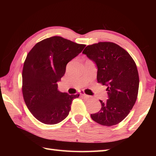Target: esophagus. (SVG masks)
Here are the masks:
<instances>
[{
	"label": "esophagus",
	"mask_w": 156,
	"mask_h": 156,
	"mask_svg": "<svg viewBox=\"0 0 156 156\" xmlns=\"http://www.w3.org/2000/svg\"><path fill=\"white\" fill-rule=\"evenodd\" d=\"M80 94L82 95V96H83L84 97H85V98H90V96H89V95H88V94H86L84 92H80Z\"/></svg>",
	"instance_id": "34e87169"
}]
</instances>
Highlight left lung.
I'll list each match as a JSON object with an SVG mask.
<instances>
[{
	"label": "left lung",
	"instance_id": "8db88e82",
	"mask_svg": "<svg viewBox=\"0 0 156 156\" xmlns=\"http://www.w3.org/2000/svg\"><path fill=\"white\" fill-rule=\"evenodd\" d=\"M82 54L97 66V81L107 87L108 99L91 118L104 126L115 125L127 117L137 100L140 79L133 59L129 53L112 42L88 45Z\"/></svg>",
	"mask_w": 156,
	"mask_h": 156
}]
</instances>
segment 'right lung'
Segmentation results:
<instances>
[{"label": "right lung", "instance_id": "add662e5", "mask_svg": "<svg viewBox=\"0 0 156 156\" xmlns=\"http://www.w3.org/2000/svg\"><path fill=\"white\" fill-rule=\"evenodd\" d=\"M85 46L54 36L38 42L27 54L22 73L23 96L29 111L43 123L54 125L64 120L73 99L80 95L59 92L58 82L68 63Z\"/></svg>", "mask_w": 156, "mask_h": 156}]
</instances>
